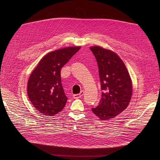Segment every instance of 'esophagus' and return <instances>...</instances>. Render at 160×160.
Wrapping results in <instances>:
<instances>
[{"label":"esophagus","instance_id":"obj_1","mask_svg":"<svg viewBox=\"0 0 160 160\" xmlns=\"http://www.w3.org/2000/svg\"><path fill=\"white\" fill-rule=\"evenodd\" d=\"M84 94V91L83 90H82L80 94H74L73 95V98L74 99H78V98H80Z\"/></svg>","mask_w":160,"mask_h":160}]
</instances>
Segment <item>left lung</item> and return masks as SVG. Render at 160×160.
I'll return each instance as SVG.
<instances>
[{"label": "left lung", "instance_id": "8db88e82", "mask_svg": "<svg viewBox=\"0 0 160 160\" xmlns=\"http://www.w3.org/2000/svg\"><path fill=\"white\" fill-rule=\"evenodd\" d=\"M90 49L98 62L102 90L99 105L92 111L101 120H108L127 108L132 94L131 78L116 53L99 46L90 47Z\"/></svg>", "mask_w": 160, "mask_h": 160}]
</instances>
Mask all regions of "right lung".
Returning a JSON list of instances; mask_svg holds the SVG:
<instances>
[{
	"label": "right lung",
	"instance_id": "obj_1",
	"mask_svg": "<svg viewBox=\"0 0 160 160\" xmlns=\"http://www.w3.org/2000/svg\"><path fill=\"white\" fill-rule=\"evenodd\" d=\"M80 47H68L48 53L31 73L27 92L30 101L40 113L54 116L66 105V96L61 79V69Z\"/></svg>",
	"mask_w": 160,
	"mask_h": 160
}]
</instances>
